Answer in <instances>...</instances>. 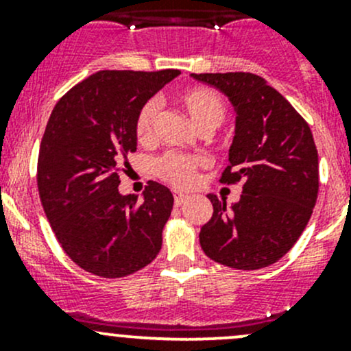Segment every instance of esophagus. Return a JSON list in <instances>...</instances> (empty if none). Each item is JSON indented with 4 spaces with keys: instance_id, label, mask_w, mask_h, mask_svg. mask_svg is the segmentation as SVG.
Returning <instances> with one entry per match:
<instances>
[{
    "instance_id": "1",
    "label": "esophagus",
    "mask_w": 351,
    "mask_h": 351,
    "mask_svg": "<svg viewBox=\"0 0 351 351\" xmlns=\"http://www.w3.org/2000/svg\"><path fill=\"white\" fill-rule=\"evenodd\" d=\"M173 198H175V204H176V205H182L183 202H185L186 198H189V197H186L185 193H182V192H176V190H175V192H173Z\"/></svg>"
}]
</instances>
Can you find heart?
Wrapping results in <instances>:
<instances>
[{"instance_id":"heart-1","label":"heart","mask_w":351,"mask_h":351,"mask_svg":"<svg viewBox=\"0 0 351 351\" xmlns=\"http://www.w3.org/2000/svg\"><path fill=\"white\" fill-rule=\"evenodd\" d=\"M180 104L186 110L190 119L197 123L202 132H210L221 125L228 113L226 101L210 88H192L180 95ZM159 115V101L147 100L137 113L136 137L139 143L147 144L154 139L156 120ZM207 166L205 158L197 154L166 153L156 159V175L173 186H192L197 180L198 169Z\"/></svg>"}]
</instances>
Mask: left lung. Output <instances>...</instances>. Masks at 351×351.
<instances>
[{
  "instance_id": "1",
  "label": "left lung",
  "mask_w": 351,
  "mask_h": 351,
  "mask_svg": "<svg viewBox=\"0 0 351 351\" xmlns=\"http://www.w3.org/2000/svg\"><path fill=\"white\" fill-rule=\"evenodd\" d=\"M192 77L217 88L234 107V139L221 182H243V195L231 207L208 195L214 214L200 229L202 250L236 270L274 265L300 238L316 205L319 162L313 132L261 76L205 73Z\"/></svg>"
}]
</instances>
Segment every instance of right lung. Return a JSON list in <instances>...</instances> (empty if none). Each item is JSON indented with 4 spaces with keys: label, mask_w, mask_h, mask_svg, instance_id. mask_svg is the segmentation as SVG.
<instances>
[{
    "label": "right lung",
    "mask_w": 351,
    "mask_h": 351,
    "mask_svg": "<svg viewBox=\"0 0 351 351\" xmlns=\"http://www.w3.org/2000/svg\"><path fill=\"white\" fill-rule=\"evenodd\" d=\"M178 69L98 71L58 101L38 151L42 207L67 256L90 274L120 278L158 256L173 195L147 183L143 202L119 192L120 165L137 147L141 107Z\"/></svg>",
    "instance_id": "right-lung-1"
}]
</instances>
